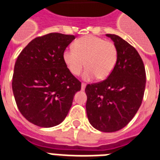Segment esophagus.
Listing matches in <instances>:
<instances>
[{"instance_id":"34e87169","label":"esophagus","mask_w":160,"mask_h":160,"mask_svg":"<svg viewBox=\"0 0 160 160\" xmlns=\"http://www.w3.org/2000/svg\"><path fill=\"white\" fill-rule=\"evenodd\" d=\"M85 88H86V83L82 82V87H81L82 90H84V89H85Z\"/></svg>"}]
</instances>
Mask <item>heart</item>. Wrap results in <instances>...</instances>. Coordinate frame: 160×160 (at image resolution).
Segmentation results:
<instances>
[{
  "label": "heart",
  "mask_w": 160,
  "mask_h": 160,
  "mask_svg": "<svg viewBox=\"0 0 160 160\" xmlns=\"http://www.w3.org/2000/svg\"><path fill=\"white\" fill-rule=\"evenodd\" d=\"M63 62L70 73L78 76L84 66V80H104L110 76L118 61V49L114 43L96 36L88 35L74 42L73 48L62 53Z\"/></svg>",
  "instance_id": "b5f03b06"
}]
</instances>
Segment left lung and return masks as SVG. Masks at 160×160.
Instances as JSON below:
<instances>
[{"instance_id":"8db88e82","label":"left lung","mask_w":160,"mask_h":160,"mask_svg":"<svg viewBox=\"0 0 160 160\" xmlns=\"http://www.w3.org/2000/svg\"><path fill=\"white\" fill-rule=\"evenodd\" d=\"M106 36L117 47V63L107 79L87 85L86 110L94 128L112 133L125 127L138 112L146 73L143 60L133 46L114 34Z\"/></svg>"}]
</instances>
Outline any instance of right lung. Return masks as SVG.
<instances>
[{
  "label": "right lung",
  "mask_w": 160,
  "mask_h": 160,
  "mask_svg": "<svg viewBox=\"0 0 160 160\" xmlns=\"http://www.w3.org/2000/svg\"><path fill=\"white\" fill-rule=\"evenodd\" d=\"M75 36L49 33L38 37L21 52L15 63L12 91L26 119L42 128L60 124L81 90L67 68L62 53Z\"/></svg>",
  "instance_id": "right-lung-1"
}]
</instances>
